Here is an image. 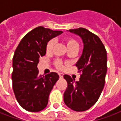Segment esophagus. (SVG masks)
Returning a JSON list of instances; mask_svg holds the SVG:
<instances>
[{"mask_svg":"<svg viewBox=\"0 0 121 121\" xmlns=\"http://www.w3.org/2000/svg\"><path fill=\"white\" fill-rule=\"evenodd\" d=\"M58 74H59V76H60V78H62L63 77V73H58Z\"/></svg>","mask_w":121,"mask_h":121,"instance_id":"1","label":"esophagus"}]
</instances>
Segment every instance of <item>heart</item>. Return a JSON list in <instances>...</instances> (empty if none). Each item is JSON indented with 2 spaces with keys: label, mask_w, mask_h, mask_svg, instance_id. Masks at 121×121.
Listing matches in <instances>:
<instances>
[{
  "label": "heart",
  "mask_w": 121,
  "mask_h": 121,
  "mask_svg": "<svg viewBox=\"0 0 121 121\" xmlns=\"http://www.w3.org/2000/svg\"><path fill=\"white\" fill-rule=\"evenodd\" d=\"M65 42L67 44V47L68 48V50L73 49V48H77V49L78 48V43L73 37H69L65 38ZM54 44H55V40L54 39H50V41H48V42L46 45V51L47 52H51ZM54 65L59 69H61L63 68L62 61L59 59H57L54 61Z\"/></svg>",
  "instance_id": "obj_1"
}]
</instances>
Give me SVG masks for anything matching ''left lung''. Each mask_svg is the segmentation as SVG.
<instances>
[{
	"label": "left lung",
	"mask_w": 121,
	"mask_h": 121,
	"mask_svg": "<svg viewBox=\"0 0 121 121\" xmlns=\"http://www.w3.org/2000/svg\"><path fill=\"white\" fill-rule=\"evenodd\" d=\"M79 35L84 43L81 57L76 66L81 76L78 82L65 74L67 87L63 100L67 106L76 112H84L95 104L105 84L107 72V52L96 35L84 28L69 30Z\"/></svg>",
	"instance_id": "1"
}]
</instances>
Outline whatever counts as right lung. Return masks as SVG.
<instances>
[{"label":"right lung","mask_w":121,"mask_h":121,"mask_svg":"<svg viewBox=\"0 0 121 121\" xmlns=\"http://www.w3.org/2000/svg\"><path fill=\"white\" fill-rule=\"evenodd\" d=\"M39 26L22 38L13 58L12 86L20 106L28 112L41 111L47 106L48 96L59 79L56 73L39 75L37 64L46 54V45L51 39L62 34Z\"/></svg>","instance_id":"obj_1"}]
</instances>
